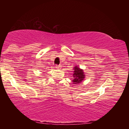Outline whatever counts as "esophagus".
Masks as SVG:
<instances>
[{"label":"esophagus","instance_id":"obj_1","mask_svg":"<svg viewBox=\"0 0 129 129\" xmlns=\"http://www.w3.org/2000/svg\"><path fill=\"white\" fill-rule=\"evenodd\" d=\"M55 68L56 69H61V65H56V67H55Z\"/></svg>","mask_w":129,"mask_h":129}]
</instances>
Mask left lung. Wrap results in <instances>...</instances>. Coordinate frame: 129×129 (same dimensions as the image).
<instances>
[{"mask_svg": "<svg viewBox=\"0 0 129 129\" xmlns=\"http://www.w3.org/2000/svg\"><path fill=\"white\" fill-rule=\"evenodd\" d=\"M74 70L75 71L73 73L74 79L73 80V82L74 84H78L84 80L85 75L82 70L77 66L75 67Z\"/></svg>", "mask_w": 129, "mask_h": 129, "instance_id": "left-lung-1", "label": "left lung"}]
</instances>
